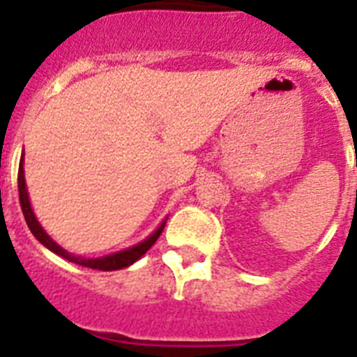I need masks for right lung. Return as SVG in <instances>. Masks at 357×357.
<instances>
[{
    "label": "right lung",
    "mask_w": 357,
    "mask_h": 357,
    "mask_svg": "<svg viewBox=\"0 0 357 357\" xmlns=\"http://www.w3.org/2000/svg\"><path fill=\"white\" fill-rule=\"evenodd\" d=\"M18 192H20V206H22V211H24V217H25V222L29 226L31 234L35 235L36 241L42 243L46 246L47 250H52L53 254L61 255L64 259L72 261V263H77L81 266H89V268H96V271H119V268H123V266H129L133 265L135 261L140 259L142 255L148 252V250L153 246L159 235L162 234V229H165V224L167 220L159 226V228L150 235V237L142 241V243L135 244L131 248L128 250H122V252H116V254H111V255H103V257H96V259H85V257H77L74 254H68L66 250H63L59 246L55 241H53L50 235L42 229V226L38 224L36 220L35 213L31 209V204H29V196H27V189H25V178H24V155H22V161H20V168H18Z\"/></svg>",
    "instance_id": "add662e5"
}]
</instances>
